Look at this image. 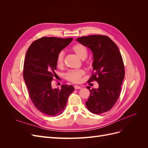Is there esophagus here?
Returning <instances> with one entry per match:
<instances>
[{
    "label": "esophagus",
    "instance_id": "1",
    "mask_svg": "<svg viewBox=\"0 0 148 148\" xmlns=\"http://www.w3.org/2000/svg\"><path fill=\"white\" fill-rule=\"evenodd\" d=\"M74 88H75V89H81V88H82V87H81V86H77V85H75V86H74Z\"/></svg>",
    "mask_w": 148,
    "mask_h": 148
}]
</instances>
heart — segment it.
I'll use <instances>...</instances> for the list:
<instances>
[{
	"instance_id": "b5f03b06",
	"label": "heart",
	"mask_w": 148,
	"mask_h": 148,
	"mask_svg": "<svg viewBox=\"0 0 148 148\" xmlns=\"http://www.w3.org/2000/svg\"><path fill=\"white\" fill-rule=\"evenodd\" d=\"M72 50L80 59H85L88 56V49L83 44L77 43L71 47ZM65 52L63 51H60L57 56L56 63L59 67H62L64 65ZM85 74L84 71L82 69L73 70L67 71L65 77V79L70 82L73 83H78L82 81V78Z\"/></svg>"
}]
</instances>
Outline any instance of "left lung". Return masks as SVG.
<instances>
[{
    "label": "left lung",
    "instance_id": "8db88e82",
    "mask_svg": "<svg viewBox=\"0 0 148 148\" xmlns=\"http://www.w3.org/2000/svg\"><path fill=\"white\" fill-rule=\"evenodd\" d=\"M77 41L88 47L93 53V71L88 82H97V89H89L86 102L88 110L95 114L110 110L120 97L125 68L122 55L116 44L105 35H91L78 38Z\"/></svg>",
    "mask_w": 148,
    "mask_h": 148
}]
</instances>
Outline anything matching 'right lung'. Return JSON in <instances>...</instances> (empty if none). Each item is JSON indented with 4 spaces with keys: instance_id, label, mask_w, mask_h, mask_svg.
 Masks as SVG:
<instances>
[{
    "instance_id": "1",
    "label": "right lung",
    "mask_w": 148,
    "mask_h": 148,
    "mask_svg": "<svg viewBox=\"0 0 148 148\" xmlns=\"http://www.w3.org/2000/svg\"><path fill=\"white\" fill-rule=\"evenodd\" d=\"M73 38L42 37L31 44L26 53L23 78L33 105L41 112L56 116L64 110L70 94L71 85L62 84V89H52L51 82L56 77V58Z\"/></svg>"
}]
</instances>
